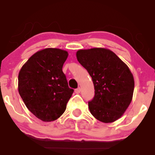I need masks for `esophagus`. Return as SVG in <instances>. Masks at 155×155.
I'll use <instances>...</instances> for the list:
<instances>
[{
    "mask_svg": "<svg viewBox=\"0 0 155 155\" xmlns=\"http://www.w3.org/2000/svg\"><path fill=\"white\" fill-rule=\"evenodd\" d=\"M80 92H81V88H80V87L76 89V90H75V92H76V94L80 93Z\"/></svg>",
    "mask_w": 155,
    "mask_h": 155,
    "instance_id": "esophagus-1",
    "label": "esophagus"
}]
</instances>
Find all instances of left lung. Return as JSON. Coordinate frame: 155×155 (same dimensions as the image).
Here are the masks:
<instances>
[{
  "instance_id": "1",
  "label": "left lung",
  "mask_w": 155,
  "mask_h": 155,
  "mask_svg": "<svg viewBox=\"0 0 155 155\" xmlns=\"http://www.w3.org/2000/svg\"><path fill=\"white\" fill-rule=\"evenodd\" d=\"M76 58L93 81L95 96L88 102L90 113L104 123L115 122L133 99L134 78L128 66L106 48L80 49Z\"/></svg>"
}]
</instances>
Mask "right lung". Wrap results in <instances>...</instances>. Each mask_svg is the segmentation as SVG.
I'll return each instance as SVG.
<instances>
[{
    "label": "right lung",
    "mask_w": 155,
    "mask_h": 155,
    "mask_svg": "<svg viewBox=\"0 0 155 155\" xmlns=\"http://www.w3.org/2000/svg\"><path fill=\"white\" fill-rule=\"evenodd\" d=\"M67 51L46 48L33 54L18 76V91L32 114L44 122L58 119L66 109L74 90L63 74Z\"/></svg>",
    "instance_id": "right-lung-1"
}]
</instances>
